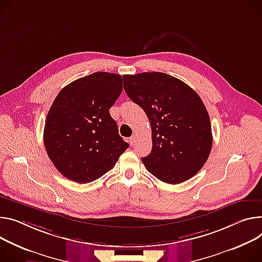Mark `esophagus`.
Returning a JSON list of instances; mask_svg holds the SVG:
<instances>
[{"label": "esophagus", "mask_w": 262, "mask_h": 262, "mask_svg": "<svg viewBox=\"0 0 262 262\" xmlns=\"http://www.w3.org/2000/svg\"><path fill=\"white\" fill-rule=\"evenodd\" d=\"M135 142H136V137H135V136H133V137H130V138L128 139V143H129L130 145H134Z\"/></svg>", "instance_id": "1"}]
</instances>
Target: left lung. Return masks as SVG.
Instances as JSON below:
<instances>
[{"label": "left lung", "mask_w": 262, "mask_h": 262, "mask_svg": "<svg viewBox=\"0 0 262 262\" xmlns=\"http://www.w3.org/2000/svg\"><path fill=\"white\" fill-rule=\"evenodd\" d=\"M127 96L140 105L151 126V152L142 158L147 171L167 184L194 177L212 147L210 117L198 93L161 72L123 75Z\"/></svg>", "instance_id": "obj_1"}]
</instances>
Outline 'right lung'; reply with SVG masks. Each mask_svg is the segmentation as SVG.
I'll list each match as a JSON object with an SVG mask.
<instances>
[{
    "instance_id": "add662e5",
    "label": "right lung",
    "mask_w": 262,
    "mask_h": 262,
    "mask_svg": "<svg viewBox=\"0 0 262 262\" xmlns=\"http://www.w3.org/2000/svg\"><path fill=\"white\" fill-rule=\"evenodd\" d=\"M121 92V75L97 72L58 93L46 118L43 143L67 179L79 184L97 180L128 148L110 115Z\"/></svg>"
}]
</instances>
